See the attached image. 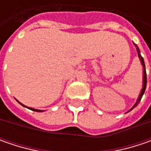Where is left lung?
Instances as JSON below:
<instances>
[{
	"label": "left lung",
	"mask_w": 151,
	"mask_h": 151,
	"mask_svg": "<svg viewBox=\"0 0 151 151\" xmlns=\"http://www.w3.org/2000/svg\"><path fill=\"white\" fill-rule=\"evenodd\" d=\"M134 45L136 47V50H137V53H138V56H139V60L141 62V65H142L143 66V86H142V90L140 91V93H139V97H138V99H137L136 102L134 103V105L132 107V108H130L127 113H129V112H130L131 110H133L134 107H136L137 105L139 104V102L141 100V98H142L143 95H144V93H145V88H146V83H147V76H146V70H145V62H144V59H143V57L140 55V51H139V47L137 46L136 44H134Z\"/></svg>",
	"instance_id": "1"
}]
</instances>
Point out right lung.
Returning a JSON list of instances; mask_svg holds the SVG:
<instances>
[{"label":"right lung","mask_w":151,"mask_h":151,"mask_svg":"<svg viewBox=\"0 0 151 151\" xmlns=\"http://www.w3.org/2000/svg\"><path fill=\"white\" fill-rule=\"evenodd\" d=\"M17 102H18V103H20L22 106H23V107H27V108H28V109H30V110H32V111H35V112H38V113H39V112H44V110H38V109H35V108H32V107H27V106H25V105H23L22 103H21L19 101H17Z\"/></svg>","instance_id":"add662e5"}]
</instances>
